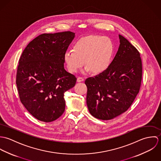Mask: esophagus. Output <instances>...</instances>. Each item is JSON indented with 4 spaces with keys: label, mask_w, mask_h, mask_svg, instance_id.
Listing matches in <instances>:
<instances>
[{
    "label": "esophagus",
    "mask_w": 161,
    "mask_h": 161,
    "mask_svg": "<svg viewBox=\"0 0 161 161\" xmlns=\"http://www.w3.org/2000/svg\"><path fill=\"white\" fill-rule=\"evenodd\" d=\"M77 80L78 82H83L84 80V79L82 77H78Z\"/></svg>",
    "instance_id": "obj_1"
}]
</instances>
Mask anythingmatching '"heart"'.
<instances>
[{"label":"heart","mask_w":161,"mask_h":161,"mask_svg":"<svg viewBox=\"0 0 161 161\" xmlns=\"http://www.w3.org/2000/svg\"><path fill=\"white\" fill-rule=\"evenodd\" d=\"M114 45L110 38L99 35H90L77 40L64 54V61L70 72L75 73L83 65L85 72L95 74L104 72L112 59Z\"/></svg>","instance_id":"obj_1"}]
</instances>
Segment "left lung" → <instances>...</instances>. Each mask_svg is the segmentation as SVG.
I'll list each match as a JSON object with an SVG mask.
<instances>
[{"instance_id":"8db88e82","label":"left lung","mask_w":161,"mask_h":161,"mask_svg":"<svg viewBox=\"0 0 161 161\" xmlns=\"http://www.w3.org/2000/svg\"><path fill=\"white\" fill-rule=\"evenodd\" d=\"M120 45L104 72L87 78V105L96 118L108 120L125 112L138 95L142 80V61L138 49L119 35Z\"/></svg>"}]
</instances>
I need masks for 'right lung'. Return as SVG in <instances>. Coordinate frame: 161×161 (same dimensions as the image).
<instances>
[{"instance_id":"right-lung-1","label":"right lung","mask_w":161,"mask_h":161,"mask_svg":"<svg viewBox=\"0 0 161 161\" xmlns=\"http://www.w3.org/2000/svg\"><path fill=\"white\" fill-rule=\"evenodd\" d=\"M75 36L71 31L42 34L19 59L16 84L22 103L37 119L51 122L65 110L64 92L77 80L64 68V54Z\"/></svg>"}]
</instances>
